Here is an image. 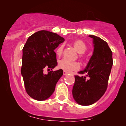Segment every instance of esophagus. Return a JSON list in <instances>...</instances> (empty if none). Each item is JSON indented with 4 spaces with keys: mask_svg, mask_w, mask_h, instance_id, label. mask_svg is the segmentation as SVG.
<instances>
[{
    "mask_svg": "<svg viewBox=\"0 0 126 126\" xmlns=\"http://www.w3.org/2000/svg\"><path fill=\"white\" fill-rule=\"evenodd\" d=\"M68 74V73L67 72H66V71H63V75H67Z\"/></svg>",
    "mask_w": 126,
    "mask_h": 126,
    "instance_id": "1",
    "label": "esophagus"
}]
</instances>
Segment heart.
Returning <instances> with one entry per match:
<instances>
[{
  "instance_id": "obj_1",
  "label": "heart",
  "mask_w": 126,
  "mask_h": 126,
  "mask_svg": "<svg viewBox=\"0 0 126 126\" xmlns=\"http://www.w3.org/2000/svg\"><path fill=\"white\" fill-rule=\"evenodd\" d=\"M73 46L80 54H83L87 50V46L86 43L82 40H76L73 43ZM63 50V46L61 45L56 50V54L57 56H60L62 54ZM59 67L66 72H71L79 69L80 64L77 62H72L67 59H63L59 62Z\"/></svg>"
}]
</instances>
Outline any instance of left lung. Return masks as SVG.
<instances>
[{
	"label": "left lung",
	"mask_w": 126,
	"mask_h": 126,
	"mask_svg": "<svg viewBox=\"0 0 126 126\" xmlns=\"http://www.w3.org/2000/svg\"><path fill=\"white\" fill-rule=\"evenodd\" d=\"M93 38L94 53L83 70L75 75V82L72 89L73 98L81 105H90L99 100L107 89L108 82L113 64L112 53L106 41L95 35Z\"/></svg>",
	"instance_id": "1"
}]
</instances>
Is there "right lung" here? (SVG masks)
<instances>
[{
    "label": "right lung",
    "mask_w": 126,
    "mask_h": 126,
    "mask_svg": "<svg viewBox=\"0 0 126 126\" xmlns=\"http://www.w3.org/2000/svg\"><path fill=\"white\" fill-rule=\"evenodd\" d=\"M64 41L57 34L42 30L29 37L22 49L21 74L27 93L33 99L44 101L54 92L63 74L62 69L53 71L57 65L54 50ZM51 69L44 74V69Z\"/></svg>",
    "instance_id": "obj_1"
}]
</instances>
